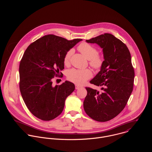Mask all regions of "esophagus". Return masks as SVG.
I'll return each instance as SVG.
<instances>
[{
	"instance_id": "obj_1",
	"label": "esophagus",
	"mask_w": 152,
	"mask_h": 152,
	"mask_svg": "<svg viewBox=\"0 0 152 152\" xmlns=\"http://www.w3.org/2000/svg\"><path fill=\"white\" fill-rule=\"evenodd\" d=\"M80 88V86H79V85H75V88L76 89V90H78V89H79Z\"/></svg>"
}]
</instances>
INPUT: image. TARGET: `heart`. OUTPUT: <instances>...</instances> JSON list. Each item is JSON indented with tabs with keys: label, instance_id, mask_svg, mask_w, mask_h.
Returning <instances> with one entry per match:
<instances>
[{
	"label": "heart",
	"instance_id": "1",
	"mask_svg": "<svg viewBox=\"0 0 152 152\" xmlns=\"http://www.w3.org/2000/svg\"><path fill=\"white\" fill-rule=\"evenodd\" d=\"M78 50L89 60L90 66L96 70L101 69L103 64V58L102 56L98 54L97 48L88 43L83 42L78 48ZM73 53V49H70L64 56V63L66 66L70 64V58ZM93 73L90 69H72L68 71L67 73V79L76 85H82L88 79L92 77Z\"/></svg>",
	"mask_w": 152,
	"mask_h": 152
}]
</instances>
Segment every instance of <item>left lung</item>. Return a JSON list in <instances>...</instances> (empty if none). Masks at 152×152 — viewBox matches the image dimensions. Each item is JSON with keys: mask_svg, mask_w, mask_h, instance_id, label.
I'll return each instance as SVG.
<instances>
[{"mask_svg": "<svg viewBox=\"0 0 152 152\" xmlns=\"http://www.w3.org/2000/svg\"><path fill=\"white\" fill-rule=\"evenodd\" d=\"M86 42L96 43L103 49L104 61L100 71L90 81L100 86L101 91L86 87L83 108L92 119L104 122L123 111L132 92L135 73L131 56L126 45L111 34Z\"/></svg>", "mask_w": 152, "mask_h": 152, "instance_id": "obj_1", "label": "left lung"}]
</instances>
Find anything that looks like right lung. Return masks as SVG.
Listing matches in <instances>:
<instances>
[{
    "label": "right lung",
    "mask_w": 152,
    "mask_h": 152,
    "mask_svg": "<svg viewBox=\"0 0 152 152\" xmlns=\"http://www.w3.org/2000/svg\"><path fill=\"white\" fill-rule=\"evenodd\" d=\"M82 40L50 34L37 39L25 50L19 66L20 90L28 110L38 118L49 121L59 115L66 98L75 90L71 82L53 86L52 80L64 69L65 55Z\"/></svg>",
    "instance_id": "obj_1"
}]
</instances>
